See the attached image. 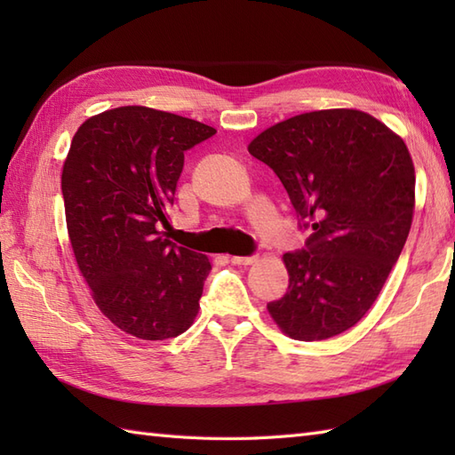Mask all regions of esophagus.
<instances>
[{"label": "esophagus", "instance_id": "obj_1", "mask_svg": "<svg viewBox=\"0 0 455 455\" xmlns=\"http://www.w3.org/2000/svg\"><path fill=\"white\" fill-rule=\"evenodd\" d=\"M230 262L235 266H252L258 262V256H230Z\"/></svg>", "mask_w": 455, "mask_h": 455}]
</instances>
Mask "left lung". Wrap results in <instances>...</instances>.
<instances>
[{
  "label": "left lung",
  "instance_id": "1",
  "mask_svg": "<svg viewBox=\"0 0 455 455\" xmlns=\"http://www.w3.org/2000/svg\"><path fill=\"white\" fill-rule=\"evenodd\" d=\"M248 152L282 180L303 227L301 252L283 254L287 293L267 303L279 331L313 342L370 311L407 243L414 164L387 124L357 109L295 115L259 132Z\"/></svg>",
  "mask_w": 455,
  "mask_h": 455
}]
</instances>
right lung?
Here are the masks:
<instances>
[{"label":"right lung","mask_w":455,"mask_h":455,"mask_svg":"<svg viewBox=\"0 0 455 455\" xmlns=\"http://www.w3.org/2000/svg\"><path fill=\"white\" fill-rule=\"evenodd\" d=\"M217 131L180 115L124 105L76 131L62 166L66 227L100 311L140 340H166L196 321L205 254L176 246L170 228L183 152Z\"/></svg>","instance_id":"obj_1"}]
</instances>
